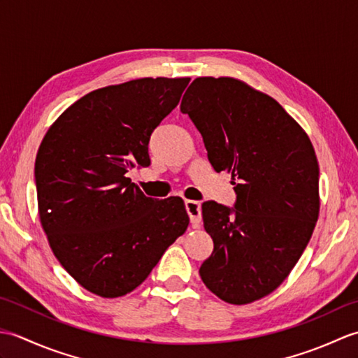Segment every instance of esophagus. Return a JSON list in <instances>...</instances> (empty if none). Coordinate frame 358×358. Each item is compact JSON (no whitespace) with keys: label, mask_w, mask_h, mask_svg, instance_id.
I'll return each instance as SVG.
<instances>
[{"label":"esophagus","mask_w":358,"mask_h":358,"mask_svg":"<svg viewBox=\"0 0 358 358\" xmlns=\"http://www.w3.org/2000/svg\"><path fill=\"white\" fill-rule=\"evenodd\" d=\"M185 206L186 210L189 214V218H191V224L192 227H200L201 224V204L199 201H194V200H186L185 201Z\"/></svg>","instance_id":"esophagus-1"}]
</instances>
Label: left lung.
Masks as SVG:
<instances>
[{
  "instance_id": "1",
  "label": "left lung",
  "mask_w": 358,
  "mask_h": 358,
  "mask_svg": "<svg viewBox=\"0 0 358 358\" xmlns=\"http://www.w3.org/2000/svg\"><path fill=\"white\" fill-rule=\"evenodd\" d=\"M180 109L237 194L234 208L201 206L214 240L203 283L231 305L260 300L283 283L314 232L320 196L313 143L272 96L231 77L195 78Z\"/></svg>"
}]
</instances>
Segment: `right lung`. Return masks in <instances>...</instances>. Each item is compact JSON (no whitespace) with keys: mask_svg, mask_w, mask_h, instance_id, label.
I'll return each mask as SVG.
<instances>
[{"mask_svg":"<svg viewBox=\"0 0 358 358\" xmlns=\"http://www.w3.org/2000/svg\"><path fill=\"white\" fill-rule=\"evenodd\" d=\"M189 81L138 78L96 89L44 135L35 162L40 222L53 255L89 292H132L187 229L183 200L149 199L126 173L150 164V135Z\"/></svg>","mask_w":358,"mask_h":358,"instance_id":"right-lung-1","label":"right lung"}]
</instances>
